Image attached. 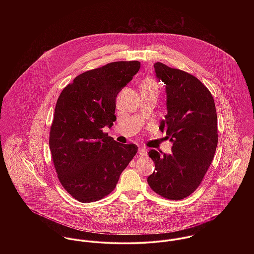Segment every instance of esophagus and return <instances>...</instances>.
Instances as JSON below:
<instances>
[{"label": "esophagus", "instance_id": "34e87169", "mask_svg": "<svg viewBox=\"0 0 254 254\" xmlns=\"http://www.w3.org/2000/svg\"><path fill=\"white\" fill-rule=\"evenodd\" d=\"M138 154H139V155H141V156H146V155H147V153H146L145 148H144V147H141V148L139 149V151H138Z\"/></svg>", "mask_w": 254, "mask_h": 254}]
</instances>
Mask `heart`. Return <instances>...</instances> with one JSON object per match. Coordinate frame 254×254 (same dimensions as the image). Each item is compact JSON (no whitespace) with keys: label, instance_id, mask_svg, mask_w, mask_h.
Instances as JSON below:
<instances>
[{"label":"heart","instance_id":"b5f03b06","mask_svg":"<svg viewBox=\"0 0 254 254\" xmlns=\"http://www.w3.org/2000/svg\"><path fill=\"white\" fill-rule=\"evenodd\" d=\"M159 88L156 80L152 77H147L141 84V92H150L154 94H158Z\"/></svg>","mask_w":254,"mask_h":254}]
</instances>
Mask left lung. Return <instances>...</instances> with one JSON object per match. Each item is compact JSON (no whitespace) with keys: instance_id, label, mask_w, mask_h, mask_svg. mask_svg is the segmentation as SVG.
Instances as JSON below:
<instances>
[{"instance_id":"left-lung-1","label":"left lung","mask_w":254,"mask_h":254,"mask_svg":"<svg viewBox=\"0 0 254 254\" xmlns=\"http://www.w3.org/2000/svg\"><path fill=\"white\" fill-rule=\"evenodd\" d=\"M156 77L166 85L167 114L159 129L172 142L171 154L149 150L155 171L147 183L154 192L179 200L200 185L218 143L217 113L209 90L193 75L154 64Z\"/></svg>"}]
</instances>
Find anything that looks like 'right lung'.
<instances>
[{"instance_id":"right-lung-1","label":"right lung","mask_w":254,"mask_h":254,"mask_svg":"<svg viewBox=\"0 0 254 254\" xmlns=\"http://www.w3.org/2000/svg\"><path fill=\"white\" fill-rule=\"evenodd\" d=\"M141 64L115 62L82 73L61 93L50 130V148L58 178L81 202L109 194L138 151L103 132L116 120L117 94L140 69Z\"/></svg>"}]
</instances>
